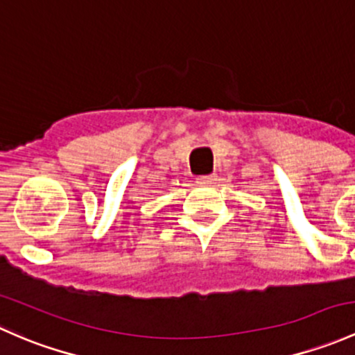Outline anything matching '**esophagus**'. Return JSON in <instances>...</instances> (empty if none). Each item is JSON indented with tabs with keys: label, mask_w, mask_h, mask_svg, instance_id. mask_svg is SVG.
I'll return each instance as SVG.
<instances>
[{
	"label": "esophagus",
	"mask_w": 355,
	"mask_h": 355,
	"mask_svg": "<svg viewBox=\"0 0 355 355\" xmlns=\"http://www.w3.org/2000/svg\"><path fill=\"white\" fill-rule=\"evenodd\" d=\"M215 179H217V176H214V174H208V176H198V178H196V184H200V186L211 184Z\"/></svg>",
	"instance_id": "1"
}]
</instances>
